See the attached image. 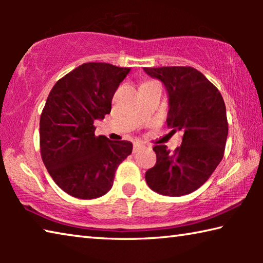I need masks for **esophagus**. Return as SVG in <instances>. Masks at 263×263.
I'll list each match as a JSON object with an SVG mask.
<instances>
[{"instance_id":"esophagus-1","label":"esophagus","mask_w":263,"mask_h":263,"mask_svg":"<svg viewBox=\"0 0 263 263\" xmlns=\"http://www.w3.org/2000/svg\"><path fill=\"white\" fill-rule=\"evenodd\" d=\"M142 148H145V146L142 144H139V142H136L135 145H133V153H137L139 152V151H141Z\"/></svg>"}]
</instances>
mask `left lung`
Wrapping results in <instances>:
<instances>
[{"label": "left lung", "mask_w": 263, "mask_h": 263, "mask_svg": "<svg viewBox=\"0 0 263 263\" xmlns=\"http://www.w3.org/2000/svg\"><path fill=\"white\" fill-rule=\"evenodd\" d=\"M168 92L167 125L182 131V144L174 153L155 145L157 163L145 174L148 186L164 196H183L208 181L224 157L229 124L219 90L193 67L148 68Z\"/></svg>", "instance_id": "1"}]
</instances>
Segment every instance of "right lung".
I'll return each mask as SVG.
<instances>
[{
  "label": "right lung",
  "instance_id": "right-lung-1",
  "mask_svg": "<svg viewBox=\"0 0 263 263\" xmlns=\"http://www.w3.org/2000/svg\"><path fill=\"white\" fill-rule=\"evenodd\" d=\"M130 68L87 62L58 81L39 123L43 162L65 193L81 199L105 195L132 142L95 136L96 119L110 114L111 101Z\"/></svg>",
  "mask_w": 263,
  "mask_h": 263
}]
</instances>
